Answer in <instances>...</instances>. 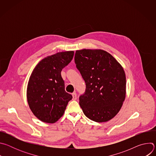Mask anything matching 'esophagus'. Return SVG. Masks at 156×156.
I'll return each mask as SVG.
<instances>
[{"label": "esophagus", "mask_w": 156, "mask_h": 156, "mask_svg": "<svg viewBox=\"0 0 156 156\" xmlns=\"http://www.w3.org/2000/svg\"><path fill=\"white\" fill-rule=\"evenodd\" d=\"M72 96H73V100H76L77 98V96H76V93H72Z\"/></svg>", "instance_id": "obj_1"}]
</instances>
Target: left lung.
I'll return each mask as SVG.
<instances>
[{"label":"left lung","instance_id":"left-lung-1","mask_svg":"<svg viewBox=\"0 0 156 156\" xmlns=\"http://www.w3.org/2000/svg\"><path fill=\"white\" fill-rule=\"evenodd\" d=\"M75 62L86 83L79 102L84 114L99 123L113 119L126 96V76L122 65L101 49L76 51Z\"/></svg>","mask_w":156,"mask_h":156}]
</instances>
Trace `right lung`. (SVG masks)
I'll return each instance as SVG.
<instances>
[{
    "instance_id": "add662e5",
    "label": "right lung",
    "mask_w": 156,
    "mask_h": 156,
    "mask_svg": "<svg viewBox=\"0 0 156 156\" xmlns=\"http://www.w3.org/2000/svg\"><path fill=\"white\" fill-rule=\"evenodd\" d=\"M73 55L74 51H66L48 56L32 72L27 86V101L33 114L43 122H56L72 99L65 90L61 72Z\"/></svg>"
}]
</instances>
